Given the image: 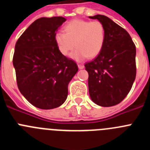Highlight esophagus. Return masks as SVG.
<instances>
[{
    "mask_svg": "<svg viewBox=\"0 0 150 150\" xmlns=\"http://www.w3.org/2000/svg\"><path fill=\"white\" fill-rule=\"evenodd\" d=\"M78 67H79V69H83L84 68V65L82 64H78Z\"/></svg>",
    "mask_w": 150,
    "mask_h": 150,
    "instance_id": "1",
    "label": "esophagus"
}]
</instances>
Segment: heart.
<instances>
[{"instance_id": "b5f03b06", "label": "heart", "mask_w": 150, "mask_h": 150, "mask_svg": "<svg viewBox=\"0 0 150 150\" xmlns=\"http://www.w3.org/2000/svg\"><path fill=\"white\" fill-rule=\"evenodd\" d=\"M64 33L56 32L54 36L55 44L62 55L71 53L72 59L82 61L88 58H95L98 55L104 46L105 40V29L99 21L74 19L64 27Z\"/></svg>"}]
</instances>
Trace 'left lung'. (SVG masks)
<instances>
[{
	"label": "left lung",
	"instance_id": "obj_1",
	"mask_svg": "<svg viewBox=\"0 0 150 150\" xmlns=\"http://www.w3.org/2000/svg\"><path fill=\"white\" fill-rule=\"evenodd\" d=\"M98 19L105 29L104 46L98 56L85 64L88 73V91L94 103L101 107L120 104L127 96L136 77V47L124 28L103 15Z\"/></svg>",
	"mask_w": 150,
	"mask_h": 150
}]
</instances>
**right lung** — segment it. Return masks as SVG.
Returning <instances> with one entry per match:
<instances>
[{
	"label": "right lung",
	"mask_w": 150,
	"mask_h": 150,
	"mask_svg": "<svg viewBox=\"0 0 150 150\" xmlns=\"http://www.w3.org/2000/svg\"><path fill=\"white\" fill-rule=\"evenodd\" d=\"M65 21L62 16L38 18L16 43L13 64L17 86L26 100L40 109L62 105L69 83L78 71L76 62L60 53L54 40Z\"/></svg>",
	"instance_id": "right-lung-1"
}]
</instances>
